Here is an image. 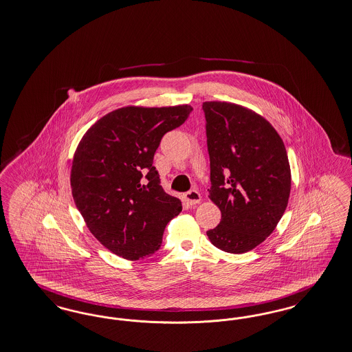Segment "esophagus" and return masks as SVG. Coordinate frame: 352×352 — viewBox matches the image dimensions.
<instances>
[{
	"label": "esophagus",
	"instance_id": "obj_1",
	"mask_svg": "<svg viewBox=\"0 0 352 352\" xmlns=\"http://www.w3.org/2000/svg\"><path fill=\"white\" fill-rule=\"evenodd\" d=\"M184 199H186L187 204H190V206H197V203H200L201 197H200V192H199V191H197V190H191V191H188V192L184 194Z\"/></svg>",
	"mask_w": 352,
	"mask_h": 352
}]
</instances>
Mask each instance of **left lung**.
Segmentation results:
<instances>
[{
  "mask_svg": "<svg viewBox=\"0 0 352 352\" xmlns=\"http://www.w3.org/2000/svg\"><path fill=\"white\" fill-rule=\"evenodd\" d=\"M211 165L210 199L221 221L207 232L213 246L242 254L262 243L280 221L291 192V168L275 128L253 110L204 102Z\"/></svg>",
  "mask_w": 352,
  "mask_h": 352,
  "instance_id": "obj_1",
  "label": "left lung"
}]
</instances>
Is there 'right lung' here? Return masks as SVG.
<instances>
[{
    "label": "right lung",
    "mask_w": 352,
    "mask_h": 352,
    "mask_svg": "<svg viewBox=\"0 0 352 352\" xmlns=\"http://www.w3.org/2000/svg\"><path fill=\"white\" fill-rule=\"evenodd\" d=\"M192 107L126 106L104 115L80 141L72 162V195L86 226L113 254L138 261L155 254L171 219L182 211L153 164L162 136Z\"/></svg>",
    "instance_id": "obj_1"
}]
</instances>
